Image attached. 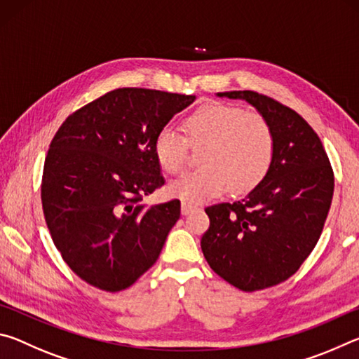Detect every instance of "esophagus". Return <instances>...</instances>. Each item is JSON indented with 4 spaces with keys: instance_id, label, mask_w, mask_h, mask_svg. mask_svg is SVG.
Here are the masks:
<instances>
[{
    "instance_id": "34e87169",
    "label": "esophagus",
    "mask_w": 359,
    "mask_h": 359,
    "mask_svg": "<svg viewBox=\"0 0 359 359\" xmlns=\"http://www.w3.org/2000/svg\"><path fill=\"white\" fill-rule=\"evenodd\" d=\"M180 210H182V215H190L191 212L196 210V208H194V205L187 204V203H182V208H180Z\"/></svg>"
}]
</instances>
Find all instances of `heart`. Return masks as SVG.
I'll return each instance as SVG.
<instances>
[{"instance_id": "1", "label": "heart", "mask_w": 359, "mask_h": 359, "mask_svg": "<svg viewBox=\"0 0 359 359\" xmlns=\"http://www.w3.org/2000/svg\"><path fill=\"white\" fill-rule=\"evenodd\" d=\"M191 145H204L201 169L172 180L168 191L187 204H203L228 190L234 194L253 190L269 171L274 156V135L267 121L239 107L209 102L184 120ZM188 144L174 128L158 131L154 154L169 174L182 171Z\"/></svg>"}]
</instances>
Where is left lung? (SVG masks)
Returning a JSON list of instances; mask_svg holds the SVG:
<instances>
[{
	"label": "left lung",
	"instance_id": "1",
	"mask_svg": "<svg viewBox=\"0 0 359 359\" xmlns=\"http://www.w3.org/2000/svg\"><path fill=\"white\" fill-rule=\"evenodd\" d=\"M217 96L257 109L274 135V156L266 177L239 201L205 209L204 258L242 291L274 287L317 245L332 201V169L317 133L293 109L250 90Z\"/></svg>",
	"mask_w": 359,
	"mask_h": 359
}]
</instances>
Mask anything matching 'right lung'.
<instances>
[{
    "mask_svg": "<svg viewBox=\"0 0 359 359\" xmlns=\"http://www.w3.org/2000/svg\"><path fill=\"white\" fill-rule=\"evenodd\" d=\"M194 100L117 88L58 128L44 163L42 209L53 244L82 280L114 293L131 287L160 257L180 201L142 203L165 185L154 141Z\"/></svg>",
    "mask_w": 359,
    "mask_h": 359,
    "instance_id": "obj_1",
    "label": "right lung"
}]
</instances>
